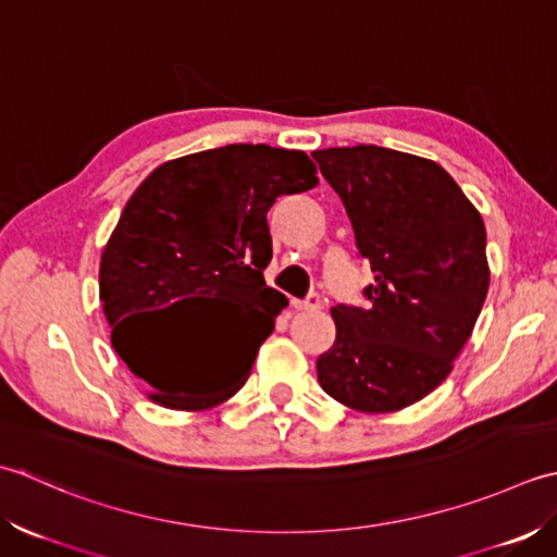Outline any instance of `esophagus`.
<instances>
[{"instance_id": "esophagus-1", "label": "esophagus", "mask_w": 557, "mask_h": 557, "mask_svg": "<svg viewBox=\"0 0 557 557\" xmlns=\"http://www.w3.org/2000/svg\"><path fill=\"white\" fill-rule=\"evenodd\" d=\"M293 308L295 310H302V312H314V310L322 308V298H320V295L312 293L305 300H293Z\"/></svg>"}]
</instances>
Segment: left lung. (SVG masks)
<instances>
[{"instance_id": "1", "label": "left lung", "mask_w": 557, "mask_h": 557, "mask_svg": "<svg viewBox=\"0 0 557 557\" xmlns=\"http://www.w3.org/2000/svg\"><path fill=\"white\" fill-rule=\"evenodd\" d=\"M312 158L374 274L366 308H332L336 342L317 377L354 411H401L447 380L479 320L491 283L483 219L428 158L372 144Z\"/></svg>"}]
</instances>
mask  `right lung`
I'll use <instances>...</instances> for the list:
<instances>
[{
  "instance_id": "1",
  "label": "right lung",
  "mask_w": 557,
  "mask_h": 557,
  "mask_svg": "<svg viewBox=\"0 0 557 557\" xmlns=\"http://www.w3.org/2000/svg\"><path fill=\"white\" fill-rule=\"evenodd\" d=\"M317 183L308 153L231 144L158 165L136 187L100 257V302L112 348L151 401L203 411L247 382L288 305L264 281L267 211ZM183 301L200 310L177 333L160 317Z\"/></svg>"
}]
</instances>
